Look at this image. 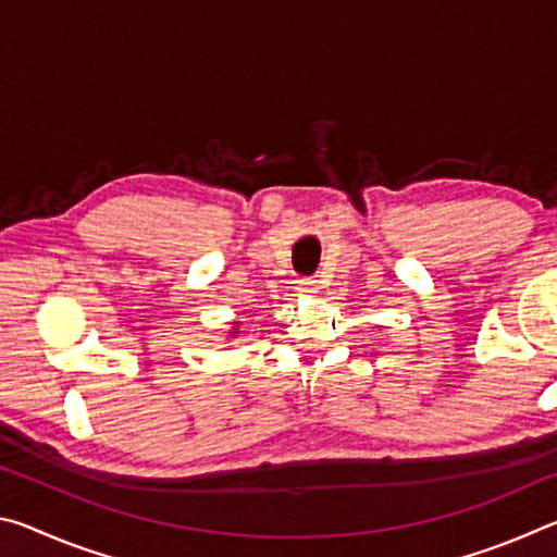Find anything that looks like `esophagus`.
<instances>
[{"label":"esophagus","mask_w":557,"mask_h":557,"mask_svg":"<svg viewBox=\"0 0 557 557\" xmlns=\"http://www.w3.org/2000/svg\"><path fill=\"white\" fill-rule=\"evenodd\" d=\"M297 289H299V292H307V295H312V292L319 289V280H314V277H301V280H297Z\"/></svg>","instance_id":"esophagus-1"}]
</instances>
